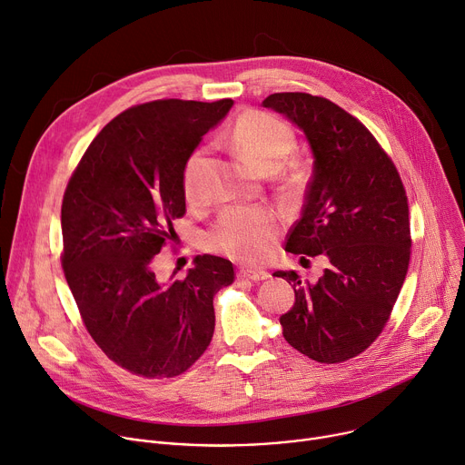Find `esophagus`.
Wrapping results in <instances>:
<instances>
[{
    "mask_svg": "<svg viewBox=\"0 0 465 465\" xmlns=\"http://www.w3.org/2000/svg\"><path fill=\"white\" fill-rule=\"evenodd\" d=\"M239 276L244 278V280H252V282H262V280H267L271 278V274L267 271H254V269H242L239 271Z\"/></svg>",
    "mask_w": 465,
    "mask_h": 465,
    "instance_id": "obj_1",
    "label": "esophagus"
}]
</instances>
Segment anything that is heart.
I'll use <instances>...</instances> for the list:
<instances>
[{"label":"heart","instance_id":"1","mask_svg":"<svg viewBox=\"0 0 465 465\" xmlns=\"http://www.w3.org/2000/svg\"><path fill=\"white\" fill-rule=\"evenodd\" d=\"M230 141L239 155L262 174L278 173L297 148L292 128L274 114L263 111H244L230 130ZM207 159V148H194L183 164V193L189 202L198 198L200 178ZM304 168L292 163L283 180L289 187L302 185ZM280 232V217L271 209L235 207L226 209L205 235V246L239 262L265 260Z\"/></svg>","mask_w":465,"mask_h":465}]
</instances>
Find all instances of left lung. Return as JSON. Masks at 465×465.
Instances as JSON below:
<instances>
[{"label":"left lung","mask_w":465,"mask_h":465,"mask_svg":"<svg viewBox=\"0 0 465 465\" xmlns=\"http://www.w3.org/2000/svg\"><path fill=\"white\" fill-rule=\"evenodd\" d=\"M263 107L285 114L313 152L302 217L289 230L291 254L324 256L317 283L276 271L294 289L280 317L285 341L321 363H341L382 333L404 283L411 237L408 198L391 157L352 114L306 93H276Z\"/></svg>","instance_id":"obj_1"}]
</instances>
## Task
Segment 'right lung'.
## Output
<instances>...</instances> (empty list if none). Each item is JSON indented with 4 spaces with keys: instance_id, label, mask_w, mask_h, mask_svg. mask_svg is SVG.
<instances>
[{
    "instance_id": "add662e5",
    "label": "right lung",
    "mask_w": 465,
    "mask_h": 465,
    "mask_svg": "<svg viewBox=\"0 0 465 465\" xmlns=\"http://www.w3.org/2000/svg\"><path fill=\"white\" fill-rule=\"evenodd\" d=\"M232 105L173 98L125 109L66 185L64 278L96 345L137 376L185 372L213 337V297L233 283L232 262L219 256H196L182 280L161 282L153 269L176 235L173 223L185 215L183 164Z\"/></svg>"
}]
</instances>
